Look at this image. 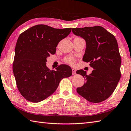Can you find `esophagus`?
Returning a JSON list of instances; mask_svg holds the SVG:
<instances>
[{"label": "esophagus", "mask_w": 131, "mask_h": 131, "mask_svg": "<svg viewBox=\"0 0 131 131\" xmlns=\"http://www.w3.org/2000/svg\"><path fill=\"white\" fill-rule=\"evenodd\" d=\"M72 72H73V75H75L76 74V71L75 69H72Z\"/></svg>", "instance_id": "34e87169"}]
</instances>
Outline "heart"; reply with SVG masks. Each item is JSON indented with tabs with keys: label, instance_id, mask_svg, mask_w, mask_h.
<instances>
[{
	"label": "heart",
	"instance_id": "obj_1",
	"mask_svg": "<svg viewBox=\"0 0 131 131\" xmlns=\"http://www.w3.org/2000/svg\"><path fill=\"white\" fill-rule=\"evenodd\" d=\"M65 61L66 62L71 64V65H73V64L75 62V59L73 57H66L65 58Z\"/></svg>",
	"mask_w": 131,
	"mask_h": 131
}]
</instances>
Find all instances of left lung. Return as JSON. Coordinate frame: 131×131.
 Wrapping results in <instances>:
<instances>
[{
	"mask_svg": "<svg viewBox=\"0 0 131 131\" xmlns=\"http://www.w3.org/2000/svg\"><path fill=\"white\" fill-rule=\"evenodd\" d=\"M72 31L86 41L82 60L89 62L94 69L89 75L83 70L76 72L85 80L82 86L77 88V92L91 103H101L113 93L121 77L122 59L117 40L113 34L99 26L73 28Z\"/></svg>",
	"mask_w": 131,
	"mask_h": 131,
	"instance_id": "left-lung-1",
	"label": "left lung"
}]
</instances>
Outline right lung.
Segmentation results:
<instances>
[{
  "mask_svg": "<svg viewBox=\"0 0 131 131\" xmlns=\"http://www.w3.org/2000/svg\"><path fill=\"white\" fill-rule=\"evenodd\" d=\"M71 31L72 28L58 29L38 25L20 34L13 69L16 86L27 100H44L56 91L62 78L72 75V70L68 65H60L56 70H51L46 65V58L56 53L58 43Z\"/></svg>",
  "mask_w": 131,
  "mask_h": 131,
  "instance_id": "1",
  "label": "right lung"
}]
</instances>
